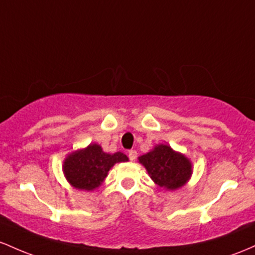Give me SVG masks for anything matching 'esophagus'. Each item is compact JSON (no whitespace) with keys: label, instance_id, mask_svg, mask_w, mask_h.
I'll use <instances>...</instances> for the list:
<instances>
[{"label":"esophagus","instance_id":"34e87169","mask_svg":"<svg viewBox=\"0 0 255 255\" xmlns=\"http://www.w3.org/2000/svg\"><path fill=\"white\" fill-rule=\"evenodd\" d=\"M128 159H130L131 161H133V160H136V158H137V151L133 150V149L128 150Z\"/></svg>","mask_w":255,"mask_h":255}]
</instances>
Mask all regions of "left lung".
<instances>
[{"label": "left lung", "instance_id": "1", "mask_svg": "<svg viewBox=\"0 0 255 255\" xmlns=\"http://www.w3.org/2000/svg\"><path fill=\"white\" fill-rule=\"evenodd\" d=\"M138 161L144 166L154 183L167 190L179 189L193 173L190 160L166 144L155 145L147 154L139 156Z\"/></svg>", "mask_w": 255, "mask_h": 255}]
</instances>
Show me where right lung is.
I'll return each mask as SVG.
<instances>
[{
	"mask_svg": "<svg viewBox=\"0 0 255 255\" xmlns=\"http://www.w3.org/2000/svg\"><path fill=\"white\" fill-rule=\"evenodd\" d=\"M124 153H105L101 145L93 143L84 149L72 151L66 156L62 171L68 183L76 189L95 190L117 162L128 161Z\"/></svg>",
	"mask_w": 255,
	"mask_h": 255,
	"instance_id": "1",
	"label": "right lung"
}]
</instances>
